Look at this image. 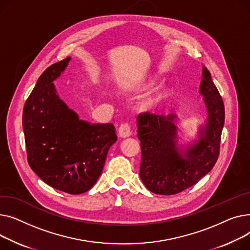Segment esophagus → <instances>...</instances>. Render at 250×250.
<instances>
[{"instance_id":"1","label":"esophagus","mask_w":250,"mask_h":250,"mask_svg":"<svg viewBox=\"0 0 250 250\" xmlns=\"http://www.w3.org/2000/svg\"><path fill=\"white\" fill-rule=\"evenodd\" d=\"M131 135H132V130L130 125L127 123L122 124L119 128V136L121 138H127V137H130Z\"/></svg>"}]
</instances>
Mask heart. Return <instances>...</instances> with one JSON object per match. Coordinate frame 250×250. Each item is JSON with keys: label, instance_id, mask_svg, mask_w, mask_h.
Wrapping results in <instances>:
<instances>
[{"label": "heart", "instance_id": "b5f03b06", "mask_svg": "<svg viewBox=\"0 0 250 250\" xmlns=\"http://www.w3.org/2000/svg\"><path fill=\"white\" fill-rule=\"evenodd\" d=\"M156 83V80L151 77L141 78L127 86V91L133 94H144L148 92ZM173 91L168 85H161L156 87L146 96L140 104V110L145 113L154 114L163 110L165 106L172 98Z\"/></svg>", "mask_w": 250, "mask_h": 250}]
</instances>
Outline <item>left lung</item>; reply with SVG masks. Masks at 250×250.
I'll return each mask as SVG.
<instances>
[{"label":"left lung","mask_w":250,"mask_h":250,"mask_svg":"<svg viewBox=\"0 0 250 250\" xmlns=\"http://www.w3.org/2000/svg\"><path fill=\"white\" fill-rule=\"evenodd\" d=\"M200 94L206 104L208 119L199 140L185 152L177 146V116L141 114L137 118L141 146L140 179L150 192L174 195L196 185L215 166L220 151L225 110L211 73L203 67Z\"/></svg>","instance_id":"left-lung-1"}]
</instances>
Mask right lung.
Wrapping results in <instances>:
<instances>
[{
  "instance_id": "right-lung-1",
  "label": "right lung",
  "mask_w": 250,
  "mask_h": 250,
  "mask_svg": "<svg viewBox=\"0 0 250 250\" xmlns=\"http://www.w3.org/2000/svg\"><path fill=\"white\" fill-rule=\"evenodd\" d=\"M69 60L66 57L42 72L25 102L22 123L32 170L50 187L79 195L96 184L117 135L111 123L80 120L56 94L53 81Z\"/></svg>"
}]
</instances>
